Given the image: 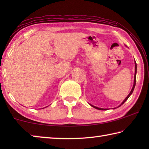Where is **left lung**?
<instances>
[{
	"mask_svg": "<svg viewBox=\"0 0 149 149\" xmlns=\"http://www.w3.org/2000/svg\"><path fill=\"white\" fill-rule=\"evenodd\" d=\"M136 74H137V64H136V62H135V76H134V83H133V87H132V91H131L130 93V94L127 95V97H126L124 100H123V101L122 102V104H121L119 106V107H120L121 105L123 104V103H124V102L126 101V100H127L128 99V98H129V97H130V95L132 94L133 90H134V88H135V84H136ZM90 105L91 106V107H93V108H96V109H98V110H107V109H106V108H98V107H95V106L91 105V104H90Z\"/></svg>",
	"mask_w": 149,
	"mask_h": 149,
	"instance_id": "obj_1",
	"label": "left lung"
}]
</instances>
